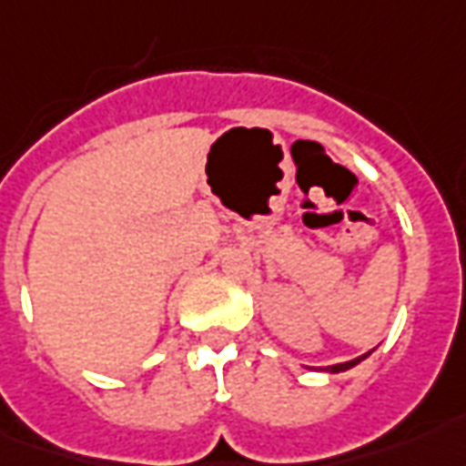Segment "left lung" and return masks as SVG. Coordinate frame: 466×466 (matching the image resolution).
Segmentation results:
<instances>
[{
	"mask_svg": "<svg viewBox=\"0 0 466 466\" xmlns=\"http://www.w3.org/2000/svg\"><path fill=\"white\" fill-rule=\"evenodd\" d=\"M365 358H368V355H362V358H358V360H350V362H340V365H332L330 372H342V370H350L352 365H358L360 360H365Z\"/></svg>",
	"mask_w": 466,
	"mask_h": 466,
	"instance_id": "obj_1",
	"label": "left lung"
}]
</instances>
